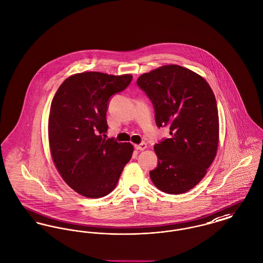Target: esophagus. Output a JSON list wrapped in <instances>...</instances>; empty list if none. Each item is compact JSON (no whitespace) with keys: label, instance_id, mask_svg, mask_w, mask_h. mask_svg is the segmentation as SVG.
I'll list each match as a JSON object with an SVG mask.
<instances>
[{"label":"esophagus","instance_id":"34e87169","mask_svg":"<svg viewBox=\"0 0 263 263\" xmlns=\"http://www.w3.org/2000/svg\"><path fill=\"white\" fill-rule=\"evenodd\" d=\"M136 148H137L138 151H144V149L146 148V143H145V142H141L140 144H137V145H136Z\"/></svg>","mask_w":263,"mask_h":263}]
</instances>
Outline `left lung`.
<instances>
[{
  "label": "left lung",
  "instance_id": "1",
  "mask_svg": "<svg viewBox=\"0 0 263 263\" xmlns=\"http://www.w3.org/2000/svg\"><path fill=\"white\" fill-rule=\"evenodd\" d=\"M155 108L158 127L168 126L171 138L155 145L154 184L171 194L186 193L206 174L218 145V111L206 81L193 70L163 66L137 81Z\"/></svg>",
  "mask_w": 263,
  "mask_h": 263
}]
</instances>
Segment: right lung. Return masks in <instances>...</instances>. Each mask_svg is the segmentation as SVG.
<instances>
[{
	"mask_svg": "<svg viewBox=\"0 0 263 263\" xmlns=\"http://www.w3.org/2000/svg\"><path fill=\"white\" fill-rule=\"evenodd\" d=\"M132 80V74L76 73L53 97L49 118L52 158L68 185L84 196L98 198L112 192L133 156L130 143L103 138L110 98Z\"/></svg>",
	"mask_w": 263,
	"mask_h": 263,
	"instance_id": "1",
	"label": "right lung"
}]
</instances>
